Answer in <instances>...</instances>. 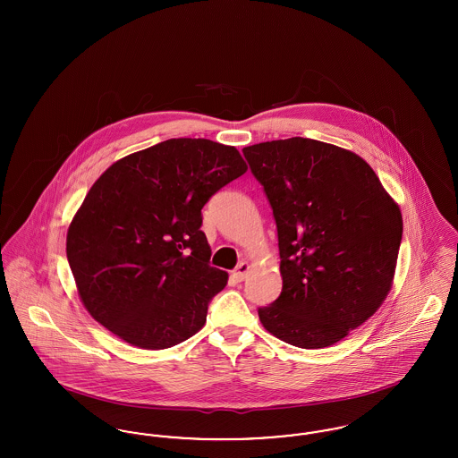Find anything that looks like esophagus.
I'll return each mask as SVG.
<instances>
[{"instance_id": "esophagus-1", "label": "esophagus", "mask_w": 458, "mask_h": 458, "mask_svg": "<svg viewBox=\"0 0 458 458\" xmlns=\"http://www.w3.org/2000/svg\"><path fill=\"white\" fill-rule=\"evenodd\" d=\"M249 271H250V264H249V262L242 261L239 266H237V269L232 273V276H233L237 282H243V280L247 278Z\"/></svg>"}]
</instances>
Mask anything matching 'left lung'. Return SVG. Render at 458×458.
<instances>
[{
    "mask_svg": "<svg viewBox=\"0 0 458 458\" xmlns=\"http://www.w3.org/2000/svg\"><path fill=\"white\" fill-rule=\"evenodd\" d=\"M278 228L280 297L262 327L284 344L325 349L364 325L392 290L402 213L355 153L292 137L243 148Z\"/></svg>",
    "mask_w": 458,
    "mask_h": 458,
    "instance_id": "obj_1",
    "label": "left lung"
}]
</instances>
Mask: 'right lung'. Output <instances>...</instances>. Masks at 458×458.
Here are the masks:
<instances>
[{
	"label": "right lung",
	"instance_id": "add662e5",
	"mask_svg": "<svg viewBox=\"0 0 458 458\" xmlns=\"http://www.w3.org/2000/svg\"><path fill=\"white\" fill-rule=\"evenodd\" d=\"M245 172L233 146L209 139H168L113 163L66 233L89 314L139 349H170L196 335L228 282L209 266L200 209Z\"/></svg>",
	"mask_w": 458,
	"mask_h": 458
}]
</instances>
